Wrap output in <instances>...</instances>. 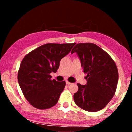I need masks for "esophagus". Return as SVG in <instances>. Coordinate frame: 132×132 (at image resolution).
<instances>
[{"label":"esophagus","mask_w":132,"mask_h":132,"mask_svg":"<svg viewBox=\"0 0 132 132\" xmlns=\"http://www.w3.org/2000/svg\"><path fill=\"white\" fill-rule=\"evenodd\" d=\"M66 84H68V85H69V84H71V82H69V81H66Z\"/></svg>","instance_id":"34e87169"}]
</instances>
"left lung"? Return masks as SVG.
Listing matches in <instances>:
<instances>
[{
    "label": "left lung",
    "mask_w": 132,
    "mask_h": 132,
    "mask_svg": "<svg viewBox=\"0 0 132 132\" xmlns=\"http://www.w3.org/2000/svg\"><path fill=\"white\" fill-rule=\"evenodd\" d=\"M74 52L80 57L87 79L86 85L77 84L79 90L73 95L75 103L88 112L101 110L117 90L119 76L117 65L108 53L94 44H77L71 53Z\"/></svg>",
    "instance_id": "8db88e82"
}]
</instances>
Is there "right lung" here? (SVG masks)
<instances>
[{
	"mask_svg": "<svg viewBox=\"0 0 132 132\" xmlns=\"http://www.w3.org/2000/svg\"><path fill=\"white\" fill-rule=\"evenodd\" d=\"M75 43H48L27 54L21 62L17 79L23 95L31 105L46 109L55 105L66 86L65 81L52 80L60 62Z\"/></svg>",
	"mask_w": 132,
	"mask_h": 132,
	"instance_id": "obj_1",
	"label": "right lung"
}]
</instances>
